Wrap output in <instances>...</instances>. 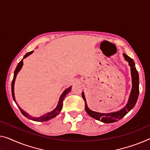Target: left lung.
Returning a JSON list of instances; mask_svg holds the SVG:
<instances>
[{
    "instance_id": "left-lung-1",
    "label": "left lung",
    "mask_w": 150,
    "mask_h": 150,
    "mask_svg": "<svg viewBox=\"0 0 150 150\" xmlns=\"http://www.w3.org/2000/svg\"><path fill=\"white\" fill-rule=\"evenodd\" d=\"M123 56L125 57V60H126L128 62L129 65L131 67V79H132V89H131L130 95H129L128 102H127L125 107L118 111L108 113H102L93 111L88 108L84 93L82 92V97L83 98L85 103H86L85 109H86L87 113L92 118L100 120L102 122H105V123H112V122H117L118 120L121 119L122 118H123L135 106L136 102L137 101L138 96H139V74H138L137 69L135 68V62H134L133 60L129 57V56L125 54H123Z\"/></svg>"
}]
</instances>
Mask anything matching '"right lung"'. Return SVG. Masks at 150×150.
Returning <instances> with one entry per match:
<instances>
[{
    "instance_id": "add662e5",
    "label": "right lung",
    "mask_w": 150,
    "mask_h": 150,
    "mask_svg": "<svg viewBox=\"0 0 150 150\" xmlns=\"http://www.w3.org/2000/svg\"><path fill=\"white\" fill-rule=\"evenodd\" d=\"M33 52V51H31L30 52H28L24 56L23 59L21 60V61H20L19 63H18L16 69H15V72H14V76H13V79L12 81V83H11V91H12V96L13 98V100H14L15 103L17 105V102H16V100H15V93H14V86H15V79H16V77H17V75L18 74V73L19 72L20 70H21L22 67L23 65V60L24 59H25L26 57H28V56H30V54H32ZM71 87H69V88H67L65 90L63 91V93H62L61 96H60L59 98V102H58V104L56 108L54 109L51 112H47L46 113L45 115L41 116V117H32V116H30V115H28V113L25 112V111H23L22 109L20 108V107L18 106H17L19 107L20 111L21 112V113L23 114V115L25 116L26 118H29V119L30 120H34V121H38V122H44V121H47V120L51 119V118H52L54 117H57V116L59 115L60 112H61V109H62V102H63V100L64 99V98H65L66 95L68 93H69L71 90Z\"/></svg>"
}]
</instances>
